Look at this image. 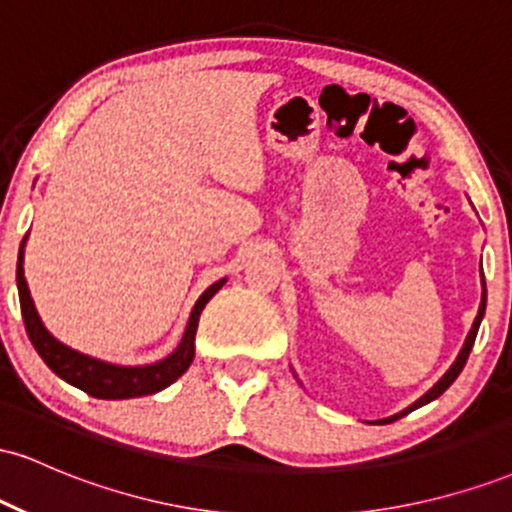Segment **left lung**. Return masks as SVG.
<instances>
[{
	"instance_id": "left-lung-1",
	"label": "left lung",
	"mask_w": 512,
	"mask_h": 512,
	"mask_svg": "<svg viewBox=\"0 0 512 512\" xmlns=\"http://www.w3.org/2000/svg\"><path fill=\"white\" fill-rule=\"evenodd\" d=\"M481 276H484V274H481ZM484 313H486V284H484V293H481V305H479V313H477V317H474V325H472V330H469L467 339H464V346H462V349H460V354H457L455 363H452V366L448 368V373H445L443 378H440L438 383L433 385L431 390H428L424 397H419V399H416V402L411 404V407H407V409H404V411H399V414H395V416H387V419L378 421V424H392V421L402 419V416H407L409 411H414V409L424 407V404H428V402H433V399L443 395V392L448 390V387H450L452 383H455V378H457V375L462 373L464 363H467V358H469V351H472V346H474V339H477V332H479V325H481V317H484Z\"/></svg>"
}]
</instances>
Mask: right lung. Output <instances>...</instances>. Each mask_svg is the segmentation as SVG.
<instances>
[{"instance_id": "add662e5", "label": "right lung", "mask_w": 512, "mask_h": 512, "mask_svg": "<svg viewBox=\"0 0 512 512\" xmlns=\"http://www.w3.org/2000/svg\"><path fill=\"white\" fill-rule=\"evenodd\" d=\"M26 243V238H23ZM23 243L19 250V264H16V284H19V301L23 325H26L28 339L38 351V356L48 363V368L69 385L79 387L86 395L98 399H129L161 392L163 387L180 378L187 368H190L192 358H195V334L199 325V315H202L204 305H207L214 293L226 284V279H219L211 284L207 291L199 296V301L192 308L190 320H187L185 334H182L178 349L173 354L163 358V361L151 363V366H115V363L101 361L74 351L72 346L62 344L45 330L43 320H40L38 310H35L31 291H28L26 276H23Z\"/></svg>"}]
</instances>
